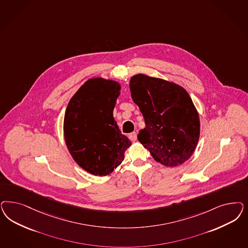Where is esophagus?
Listing matches in <instances>:
<instances>
[{"label": "esophagus", "instance_id": "esophagus-1", "mask_svg": "<svg viewBox=\"0 0 248 248\" xmlns=\"http://www.w3.org/2000/svg\"><path fill=\"white\" fill-rule=\"evenodd\" d=\"M128 138H129V140H132V141H135V140H137L136 132H131V133L128 135Z\"/></svg>", "mask_w": 248, "mask_h": 248}]
</instances>
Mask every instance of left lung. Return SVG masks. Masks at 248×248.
I'll use <instances>...</instances> for the list:
<instances>
[{"label":"left lung","instance_id":"1","mask_svg":"<svg viewBox=\"0 0 248 248\" xmlns=\"http://www.w3.org/2000/svg\"><path fill=\"white\" fill-rule=\"evenodd\" d=\"M129 88L146 125L138 134L139 141L161 164H183L200 135L199 115L191 96L179 85L142 74L131 78Z\"/></svg>","mask_w":248,"mask_h":248}]
</instances>
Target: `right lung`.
<instances>
[{"label":"right lung","instance_id":"add662e5","mask_svg":"<svg viewBox=\"0 0 248 248\" xmlns=\"http://www.w3.org/2000/svg\"><path fill=\"white\" fill-rule=\"evenodd\" d=\"M120 89L112 80L89 79L73 96L65 110L67 149L80 167L94 175L112 172L131 145L113 118Z\"/></svg>","mask_w":248,"mask_h":248}]
</instances>
